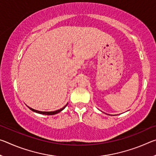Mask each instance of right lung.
I'll list each match as a JSON object with an SVG mask.
<instances>
[{"label":"right lung","instance_id":"1","mask_svg":"<svg viewBox=\"0 0 156 156\" xmlns=\"http://www.w3.org/2000/svg\"><path fill=\"white\" fill-rule=\"evenodd\" d=\"M67 104L66 105L65 107H63L62 108H61V109H60L54 111V112H41V111L35 110V109H32V108H30V107H28L30 108V109L31 111H33V112H36V113H41V114H44V115H54V114H56V113H58L60 112H61V111H62L63 109H65V108L66 107H67Z\"/></svg>","mask_w":156,"mask_h":156}]
</instances>
